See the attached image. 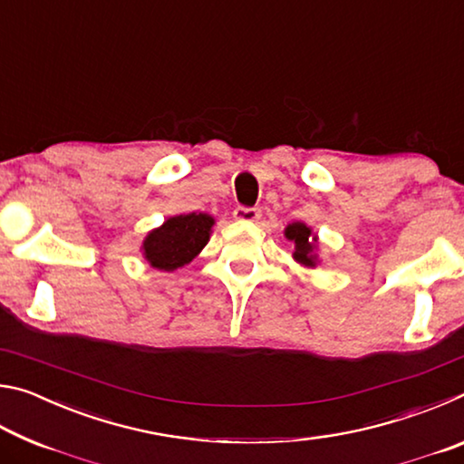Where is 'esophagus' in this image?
<instances>
[{"label":"esophagus","instance_id":"1","mask_svg":"<svg viewBox=\"0 0 464 464\" xmlns=\"http://www.w3.org/2000/svg\"><path fill=\"white\" fill-rule=\"evenodd\" d=\"M233 217L235 221H241V223H254L260 218V210L257 208H246V207H237L233 210Z\"/></svg>","mask_w":464,"mask_h":464}]
</instances>
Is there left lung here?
<instances>
[{
	"mask_svg": "<svg viewBox=\"0 0 464 464\" xmlns=\"http://www.w3.org/2000/svg\"><path fill=\"white\" fill-rule=\"evenodd\" d=\"M285 237L293 243V257L303 268H317L321 264L319 257V237L307 223L295 221L285 227Z\"/></svg>",
	"mask_w": 464,
	"mask_h": 464,
	"instance_id": "left-lung-1",
	"label": "left lung"
}]
</instances>
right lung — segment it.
<instances>
[{
  "instance_id": "add662e5",
  "label": "right lung",
  "mask_w": 464,
  "mask_h": 464,
  "mask_svg": "<svg viewBox=\"0 0 464 464\" xmlns=\"http://www.w3.org/2000/svg\"><path fill=\"white\" fill-rule=\"evenodd\" d=\"M215 217L207 213L176 215L145 235L140 254L155 270L176 272L190 264L210 239Z\"/></svg>"
}]
</instances>
